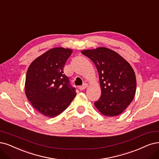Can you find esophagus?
Listing matches in <instances>:
<instances>
[{"label":"esophagus","instance_id":"obj_1","mask_svg":"<svg viewBox=\"0 0 159 159\" xmlns=\"http://www.w3.org/2000/svg\"><path fill=\"white\" fill-rule=\"evenodd\" d=\"M87 87H88V84H84L83 86H79V89L80 90H84L85 89H86Z\"/></svg>","mask_w":159,"mask_h":159}]
</instances>
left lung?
Returning <instances> with one entry per match:
<instances>
[{
    "mask_svg": "<svg viewBox=\"0 0 159 159\" xmlns=\"http://www.w3.org/2000/svg\"><path fill=\"white\" fill-rule=\"evenodd\" d=\"M93 62L99 73L102 95L94 103L108 116L120 115L132 102L136 79L131 66L116 52L105 47L82 51Z\"/></svg>",
    "mask_w": 159,
    "mask_h": 159,
    "instance_id": "left-lung-1",
    "label": "left lung"
}]
</instances>
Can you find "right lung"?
Instances as JSON below:
<instances>
[{
    "label": "right lung",
    "mask_w": 159,
    "mask_h": 159,
    "mask_svg": "<svg viewBox=\"0 0 159 159\" xmlns=\"http://www.w3.org/2000/svg\"><path fill=\"white\" fill-rule=\"evenodd\" d=\"M72 50L52 48L29 66L25 79V94L34 108L42 115L54 117L61 114L76 93L63 73V67Z\"/></svg>",
    "instance_id": "add662e5"
}]
</instances>
